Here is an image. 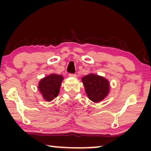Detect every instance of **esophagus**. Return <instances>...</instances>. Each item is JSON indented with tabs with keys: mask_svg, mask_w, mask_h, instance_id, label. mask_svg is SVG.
<instances>
[{
	"mask_svg": "<svg viewBox=\"0 0 151 151\" xmlns=\"http://www.w3.org/2000/svg\"><path fill=\"white\" fill-rule=\"evenodd\" d=\"M69 77H72V78H76V74H75V73H69Z\"/></svg>",
	"mask_w": 151,
	"mask_h": 151,
	"instance_id": "obj_1",
	"label": "esophagus"
}]
</instances>
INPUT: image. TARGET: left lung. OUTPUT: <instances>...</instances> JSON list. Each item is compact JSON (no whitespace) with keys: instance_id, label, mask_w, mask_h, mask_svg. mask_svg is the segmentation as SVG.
<instances>
[{"instance_id":"1","label":"left lung","mask_w":151,"mask_h":151,"mask_svg":"<svg viewBox=\"0 0 151 151\" xmlns=\"http://www.w3.org/2000/svg\"><path fill=\"white\" fill-rule=\"evenodd\" d=\"M82 81L88 98L93 102H100L109 94V81L103 77L91 73L84 76Z\"/></svg>"}]
</instances>
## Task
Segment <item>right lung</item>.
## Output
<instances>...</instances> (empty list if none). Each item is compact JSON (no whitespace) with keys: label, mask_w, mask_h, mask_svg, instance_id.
<instances>
[{"label":"right lung","mask_w":151,"mask_h":151,"mask_svg":"<svg viewBox=\"0 0 151 151\" xmlns=\"http://www.w3.org/2000/svg\"><path fill=\"white\" fill-rule=\"evenodd\" d=\"M63 77L57 74H51L40 80L38 84V88L42 96L46 101H51L56 98L60 92Z\"/></svg>","instance_id":"obj_1"}]
</instances>
